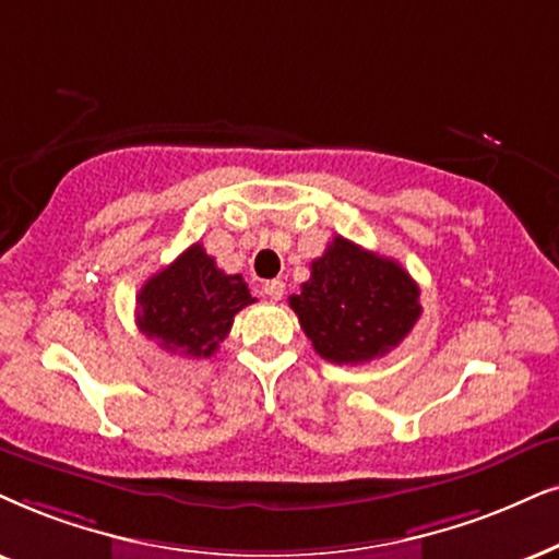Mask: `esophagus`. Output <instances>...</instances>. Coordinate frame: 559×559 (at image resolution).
Here are the masks:
<instances>
[{"label": "esophagus", "mask_w": 559, "mask_h": 559, "mask_svg": "<svg viewBox=\"0 0 559 559\" xmlns=\"http://www.w3.org/2000/svg\"><path fill=\"white\" fill-rule=\"evenodd\" d=\"M263 292H265L267 299H273V301H281V299H284V294H286V284H284V281H278V278H273V281H265Z\"/></svg>", "instance_id": "esophagus-1"}]
</instances>
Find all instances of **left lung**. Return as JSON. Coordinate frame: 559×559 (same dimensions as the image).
Here are the masks:
<instances>
[{
	"instance_id": "8db88e82",
	"label": "left lung",
	"mask_w": 559,
	"mask_h": 559,
	"mask_svg": "<svg viewBox=\"0 0 559 559\" xmlns=\"http://www.w3.org/2000/svg\"><path fill=\"white\" fill-rule=\"evenodd\" d=\"M418 296V284L397 260L332 237L288 307L324 361L356 366L405 341L423 312Z\"/></svg>"
}]
</instances>
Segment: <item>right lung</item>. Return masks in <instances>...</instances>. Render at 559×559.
Masks as SVG:
<instances>
[{
	"label": "right lung",
	"instance_id": "right-lung-1",
	"mask_svg": "<svg viewBox=\"0 0 559 559\" xmlns=\"http://www.w3.org/2000/svg\"><path fill=\"white\" fill-rule=\"evenodd\" d=\"M252 301L242 275L218 271L195 242L141 286L136 324L169 353L209 358L229 335L235 314Z\"/></svg>",
	"mask_w": 559,
	"mask_h": 559
}]
</instances>
